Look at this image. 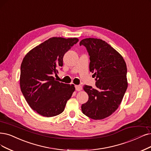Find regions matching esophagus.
Listing matches in <instances>:
<instances>
[{"label":"esophagus","instance_id":"34e87169","mask_svg":"<svg viewBox=\"0 0 151 151\" xmlns=\"http://www.w3.org/2000/svg\"><path fill=\"white\" fill-rule=\"evenodd\" d=\"M75 90L76 91H80L82 90V86L81 85H75Z\"/></svg>","mask_w":151,"mask_h":151}]
</instances>
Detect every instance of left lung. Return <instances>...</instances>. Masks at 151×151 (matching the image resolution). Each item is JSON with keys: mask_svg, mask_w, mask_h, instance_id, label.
<instances>
[{"mask_svg": "<svg viewBox=\"0 0 151 151\" xmlns=\"http://www.w3.org/2000/svg\"><path fill=\"white\" fill-rule=\"evenodd\" d=\"M90 56V71L96 77V88L85 85L88 101L81 105L83 113L93 119H102L118 109L127 88V67L122 56L101 39L82 40Z\"/></svg>", "mask_w": 151, "mask_h": 151, "instance_id": "8db88e82", "label": "left lung"}]
</instances>
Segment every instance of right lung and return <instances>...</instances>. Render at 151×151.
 Masks as SVG:
<instances>
[{"label":"right lung","mask_w":151,"mask_h":151,"mask_svg":"<svg viewBox=\"0 0 151 151\" xmlns=\"http://www.w3.org/2000/svg\"><path fill=\"white\" fill-rule=\"evenodd\" d=\"M78 42L76 38L53 37L28 53L20 67V85L30 108L45 117L61 114L75 88L55 80L66 52Z\"/></svg>","instance_id":"right-lung-1"}]
</instances>
